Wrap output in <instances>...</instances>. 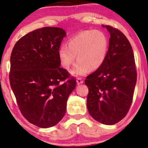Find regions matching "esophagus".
Returning a JSON list of instances; mask_svg holds the SVG:
<instances>
[{"instance_id":"obj_1","label":"esophagus","mask_w":148,"mask_h":148,"mask_svg":"<svg viewBox=\"0 0 148 148\" xmlns=\"http://www.w3.org/2000/svg\"><path fill=\"white\" fill-rule=\"evenodd\" d=\"M76 81H77V84H83V80L81 79V77H77V79H76Z\"/></svg>"}]
</instances>
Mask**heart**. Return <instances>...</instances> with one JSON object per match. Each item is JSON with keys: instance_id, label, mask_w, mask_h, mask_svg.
Returning a JSON list of instances; mask_svg holds the SVG:
<instances>
[{"instance_id": "1", "label": "heart", "mask_w": 148, "mask_h": 148, "mask_svg": "<svg viewBox=\"0 0 148 148\" xmlns=\"http://www.w3.org/2000/svg\"><path fill=\"white\" fill-rule=\"evenodd\" d=\"M109 42L105 34L99 30H85L72 37L67 47L61 46L58 55L61 65L65 69L71 67L76 58L77 62L71 70L75 76H83L95 71L105 61Z\"/></svg>"}]
</instances>
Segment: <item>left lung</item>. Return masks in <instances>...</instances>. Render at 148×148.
I'll return each instance as SVG.
<instances>
[{"mask_svg": "<svg viewBox=\"0 0 148 148\" xmlns=\"http://www.w3.org/2000/svg\"><path fill=\"white\" fill-rule=\"evenodd\" d=\"M105 27L110 34L106 60L84 82L89 91L87 108L90 116L101 123L114 125L129 111L137 71L133 49L127 37L116 28Z\"/></svg>", "mask_w": 148, "mask_h": 148, "instance_id": "obj_1", "label": "left lung"}]
</instances>
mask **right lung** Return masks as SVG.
<instances>
[{"mask_svg":"<svg viewBox=\"0 0 148 148\" xmlns=\"http://www.w3.org/2000/svg\"><path fill=\"white\" fill-rule=\"evenodd\" d=\"M65 30L46 27L15 44L10 58V85L21 113L40 128L55 126L64 118L76 81L61 68L58 51Z\"/></svg>","mask_w":148,"mask_h":148,"instance_id":"add662e5","label":"right lung"}]
</instances>
